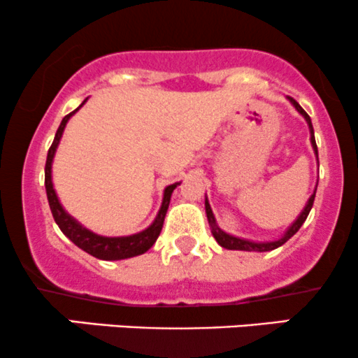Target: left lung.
Masks as SVG:
<instances>
[{
	"label": "left lung",
	"mask_w": 358,
	"mask_h": 358,
	"mask_svg": "<svg viewBox=\"0 0 358 358\" xmlns=\"http://www.w3.org/2000/svg\"><path fill=\"white\" fill-rule=\"evenodd\" d=\"M289 100L292 101V105L297 108V112H299L301 115H304V119L308 120L309 129H311V144H313L314 151H316V155H317V146H316V139H314L311 117H309L308 113L304 112V108H302L301 105L297 103L296 100H294V98L289 96ZM314 197H316V192H314L311 197H309L308 206H306L304 210L301 212V215H299V217H297V221L289 227L287 233H285L284 236L278 239V241H272V243H251V241H246V239H239V238L229 236V234H226V233H224V231H221L217 227V224H215V219H214V214H212V209H210V206H209V202H207V200H206V212H207V219H209V224H210V227H212V234H214L215 241H217L219 245L222 246V248H227V250H243V251H270V250H275V248H278V246L284 245L285 241H289V239L292 238L294 234H296L297 231L301 229V226H302V224H304L306 219H308L309 212H311V207H313V203H314Z\"/></svg>",
	"instance_id": "1"
}]
</instances>
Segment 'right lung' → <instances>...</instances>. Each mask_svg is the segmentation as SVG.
<instances>
[{
	"label": "right lung",
	"mask_w": 358,
	"mask_h": 358,
	"mask_svg": "<svg viewBox=\"0 0 358 358\" xmlns=\"http://www.w3.org/2000/svg\"><path fill=\"white\" fill-rule=\"evenodd\" d=\"M76 110H74V112H76ZM74 112L68 113V115L62 119L61 125H59L56 132V137H54L52 144H50L49 148V152H47L45 192H47V200H49V207H50V212H52L54 221H56L59 229H61L62 233H64L66 236H68L71 241L78 246V248L86 251V253H90L92 257L100 258V260H124V258H131V257H137V255L146 253V251L155 245L156 239L159 236L161 227H163V222H164V215H166L168 206H170L171 194L178 183H173V185L166 187V190H164V197H163V206H161V209L158 212V217H156L155 222H152L146 231H143V233L134 234V236H125V238H105V236H98V234L92 233V231L85 229L81 224H78L73 217H71L68 212H64V209H62V206L57 200L56 192H54L52 180H50V164H52L54 152H56L59 139H61L62 131H64L66 127V122L69 120V117L73 115Z\"/></svg>",
	"instance_id": "obj_1"
}]
</instances>
